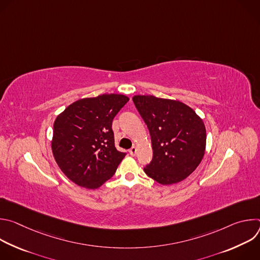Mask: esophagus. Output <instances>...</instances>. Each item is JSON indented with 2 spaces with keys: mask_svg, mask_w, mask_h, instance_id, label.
<instances>
[{
  "mask_svg": "<svg viewBox=\"0 0 260 260\" xmlns=\"http://www.w3.org/2000/svg\"><path fill=\"white\" fill-rule=\"evenodd\" d=\"M136 153H137V147H136V146H133V147L131 148V149H129V154H131L132 156H135Z\"/></svg>",
  "mask_w": 260,
  "mask_h": 260,
  "instance_id": "esophagus-1",
  "label": "esophagus"
}]
</instances>
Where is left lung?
<instances>
[{"instance_id":"1","label":"left lung","mask_w":260,"mask_h":260,"mask_svg":"<svg viewBox=\"0 0 260 260\" xmlns=\"http://www.w3.org/2000/svg\"><path fill=\"white\" fill-rule=\"evenodd\" d=\"M133 101L151 136L153 157L144 172L162 185L187 178L205 154L203 120L179 101L153 95H135Z\"/></svg>"}]
</instances>
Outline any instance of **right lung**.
Instances as JSON below:
<instances>
[{
  "label": "right lung",
  "instance_id": "1",
  "mask_svg": "<svg viewBox=\"0 0 260 260\" xmlns=\"http://www.w3.org/2000/svg\"><path fill=\"white\" fill-rule=\"evenodd\" d=\"M128 100L116 93L86 98L56 117L52 153L62 173L79 186L99 188L124 158L126 153L115 147L112 121Z\"/></svg>",
  "mask_w": 260,
  "mask_h": 260
}]
</instances>
